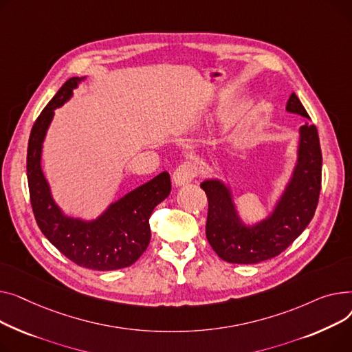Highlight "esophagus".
I'll return each instance as SVG.
<instances>
[{
  "label": "esophagus",
  "instance_id": "34e87169",
  "mask_svg": "<svg viewBox=\"0 0 352 352\" xmlns=\"http://www.w3.org/2000/svg\"><path fill=\"white\" fill-rule=\"evenodd\" d=\"M197 164L192 160L183 162L173 172V183L176 186H184L190 183L197 176Z\"/></svg>",
  "mask_w": 352,
  "mask_h": 352
}]
</instances>
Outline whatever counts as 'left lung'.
Here are the masks:
<instances>
[{"mask_svg":"<svg viewBox=\"0 0 352 352\" xmlns=\"http://www.w3.org/2000/svg\"><path fill=\"white\" fill-rule=\"evenodd\" d=\"M287 111L309 119L293 92ZM322 155L316 125L300 128L298 163L277 209L254 227L240 223L229 189L219 180H206L200 188L208 196L206 237L216 254L236 264H256L281 254L313 220L321 190Z\"/></svg>","mask_w":352,"mask_h":352,"instance_id":"obj_1","label":"left lung"}]
</instances>
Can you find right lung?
<instances>
[{
    "mask_svg": "<svg viewBox=\"0 0 352 352\" xmlns=\"http://www.w3.org/2000/svg\"><path fill=\"white\" fill-rule=\"evenodd\" d=\"M80 79L71 78L60 87L31 129L27 151L30 200L41 232L65 257L91 270H119L132 265L148 249L149 219L156 206L169 196L170 176L163 172L139 186L95 221H82L60 213L41 170V148L54 109L69 99Z\"/></svg>",
    "mask_w": 352,
    "mask_h": 352,
    "instance_id": "obj_1",
    "label": "right lung"
}]
</instances>
